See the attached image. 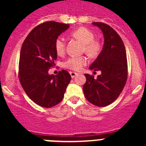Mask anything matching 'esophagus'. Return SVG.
I'll return each instance as SVG.
<instances>
[{"instance_id":"34e87169","label":"esophagus","mask_w":146,"mask_h":146,"mask_svg":"<svg viewBox=\"0 0 146 146\" xmlns=\"http://www.w3.org/2000/svg\"><path fill=\"white\" fill-rule=\"evenodd\" d=\"M69 73H70V75H71V77H72V78H74V77H75L76 75H77V72H69Z\"/></svg>"}]
</instances>
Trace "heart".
I'll use <instances>...</instances> for the list:
<instances>
[{"label": "heart", "mask_w": 146, "mask_h": 146, "mask_svg": "<svg viewBox=\"0 0 146 146\" xmlns=\"http://www.w3.org/2000/svg\"><path fill=\"white\" fill-rule=\"evenodd\" d=\"M72 36L79 39L84 44L83 50L91 56H96L100 52L101 45L98 41L94 39V34L91 31L84 27L77 28L72 33ZM66 38L59 36L55 41V50L58 55H61L66 51ZM88 60L86 56H72L64 62V66L71 70L79 71L88 64Z\"/></svg>", "instance_id": "obj_1"}]
</instances>
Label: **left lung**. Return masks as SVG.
Returning <instances> with one entry per match:
<instances>
[{"mask_svg":"<svg viewBox=\"0 0 146 146\" xmlns=\"http://www.w3.org/2000/svg\"><path fill=\"white\" fill-rule=\"evenodd\" d=\"M93 24L102 31L104 42L102 52L90 69L100 70L102 74L96 79L94 75L85 74L86 82L82 90L89 102L105 107L119 96L126 85L128 76L126 52L123 41L113 28L101 22Z\"/></svg>","mask_w":146,"mask_h":146,"instance_id":"8db88e82","label":"left lung"}]
</instances>
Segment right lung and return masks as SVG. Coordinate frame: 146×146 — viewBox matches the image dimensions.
<instances>
[{
  "instance_id": "right-lung-1",
  "label": "right lung",
  "mask_w": 146,
  "mask_h": 146,
  "mask_svg": "<svg viewBox=\"0 0 146 146\" xmlns=\"http://www.w3.org/2000/svg\"><path fill=\"white\" fill-rule=\"evenodd\" d=\"M69 25L48 21L35 27L23 43L19 60V80L28 97L43 108L61 102L71 76L67 71L48 74L57 59L55 41Z\"/></svg>"
}]
</instances>
